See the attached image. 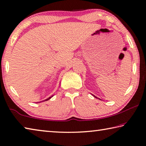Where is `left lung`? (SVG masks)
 Instances as JSON below:
<instances>
[{"label":"left lung","mask_w":146,"mask_h":146,"mask_svg":"<svg viewBox=\"0 0 146 146\" xmlns=\"http://www.w3.org/2000/svg\"><path fill=\"white\" fill-rule=\"evenodd\" d=\"M94 97H95V96H94ZM96 98H97V97H96Z\"/></svg>","instance_id":"8db88e82"}]
</instances>
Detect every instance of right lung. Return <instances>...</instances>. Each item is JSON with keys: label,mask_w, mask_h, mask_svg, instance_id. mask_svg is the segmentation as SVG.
<instances>
[{"label": "right lung", "mask_w": 146, "mask_h": 146, "mask_svg": "<svg viewBox=\"0 0 146 146\" xmlns=\"http://www.w3.org/2000/svg\"><path fill=\"white\" fill-rule=\"evenodd\" d=\"M53 97V96H51V97H49L48 98H47V99H46V100H43V101H47V100H49V99H50V98H51V97ZM43 101H41V102H43Z\"/></svg>", "instance_id": "1"}]
</instances>
